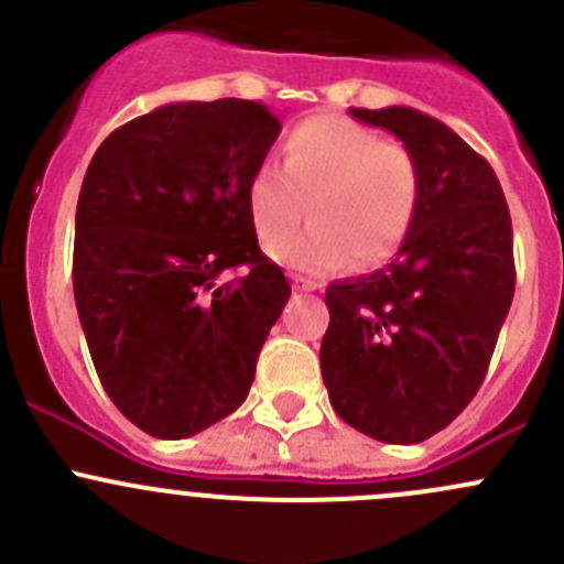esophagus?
I'll list each match as a JSON object with an SVG mask.
<instances>
[{
    "instance_id": "34e87169",
    "label": "esophagus",
    "mask_w": 564,
    "mask_h": 564,
    "mask_svg": "<svg viewBox=\"0 0 564 564\" xmlns=\"http://www.w3.org/2000/svg\"><path fill=\"white\" fill-rule=\"evenodd\" d=\"M294 289H300V292H314V283L311 281H303V278H294Z\"/></svg>"
}]
</instances>
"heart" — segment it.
<instances>
[{
  "mask_svg": "<svg viewBox=\"0 0 564 564\" xmlns=\"http://www.w3.org/2000/svg\"><path fill=\"white\" fill-rule=\"evenodd\" d=\"M281 167L264 163L248 176L246 204L259 240L272 246L310 202V229L272 248L292 270L322 275L346 261L382 264L412 229L423 172L401 141L344 117H311L286 133Z\"/></svg>",
  "mask_w": 564,
  "mask_h": 564,
  "instance_id": "obj_1",
  "label": "heart"
}]
</instances>
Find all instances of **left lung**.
Returning <instances> with one entry per match:
<instances>
[{"label":"left lung","instance_id":"obj_1","mask_svg":"<svg viewBox=\"0 0 564 564\" xmlns=\"http://www.w3.org/2000/svg\"><path fill=\"white\" fill-rule=\"evenodd\" d=\"M349 113L417 155L423 193L384 270L327 286L322 377L351 429L417 445L447 429L486 379L513 303V226L494 169L445 122L406 106Z\"/></svg>","mask_w":564,"mask_h":564}]
</instances>
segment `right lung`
Returning <instances> with one entry per match:
<instances>
[{"label":"right lung","mask_w":564,"mask_h":564,"mask_svg":"<svg viewBox=\"0 0 564 564\" xmlns=\"http://www.w3.org/2000/svg\"><path fill=\"white\" fill-rule=\"evenodd\" d=\"M278 133L256 100L169 104L113 130L84 174L78 318L113 406L158 440L198 434L246 401L292 294L246 204ZM242 263L246 279L217 286Z\"/></svg>","instance_id":"right-lung-1"}]
</instances>
